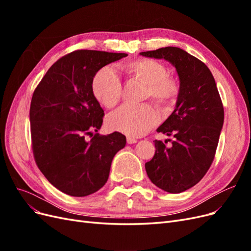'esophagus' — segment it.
Returning a JSON list of instances; mask_svg holds the SVG:
<instances>
[{"label": "esophagus", "mask_w": 251, "mask_h": 251, "mask_svg": "<svg viewBox=\"0 0 251 251\" xmlns=\"http://www.w3.org/2000/svg\"><path fill=\"white\" fill-rule=\"evenodd\" d=\"M126 141H127L128 144H133V143L137 142V139H135V138H133V137H127V138H126Z\"/></svg>", "instance_id": "1"}]
</instances>
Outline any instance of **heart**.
<instances>
[{
  "instance_id": "1",
  "label": "heart",
  "mask_w": 251,
  "mask_h": 251,
  "mask_svg": "<svg viewBox=\"0 0 251 251\" xmlns=\"http://www.w3.org/2000/svg\"><path fill=\"white\" fill-rule=\"evenodd\" d=\"M124 70L132 77L148 85V96L157 104L169 107L176 100L179 85L169 76V70L163 64L154 59H136L124 66ZM121 79L116 71L104 67L92 80V92L96 100L107 108L115 105L121 96ZM159 120L158 112L150 104L141 107L125 104L108 116L107 126L112 131L127 136H142L155 126Z\"/></svg>"
}]
</instances>
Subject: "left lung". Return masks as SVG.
Here are the masks:
<instances>
[{
    "label": "left lung",
    "mask_w": 251,
    "mask_h": 251,
    "mask_svg": "<svg viewBox=\"0 0 251 251\" xmlns=\"http://www.w3.org/2000/svg\"><path fill=\"white\" fill-rule=\"evenodd\" d=\"M140 55L166 60L179 76L176 108L157 128L175 140L170 148L155 140V155L146 163L156 186L179 194L198 183L214 160L224 123L221 97L207 66L183 49L165 47Z\"/></svg>",
    "instance_id": "1"
}]
</instances>
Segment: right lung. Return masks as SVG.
I'll use <instances>...</instances> for the list:
<instances>
[{"mask_svg":"<svg viewBox=\"0 0 251 251\" xmlns=\"http://www.w3.org/2000/svg\"><path fill=\"white\" fill-rule=\"evenodd\" d=\"M126 53L77 50L53 64L34 90L30 127L35 162L50 183L73 197H86L108 181L111 163L126 147V136L93 134L103 110L92 92L102 67ZM93 137L87 141L85 136Z\"/></svg>","mask_w":251,"mask_h":251,"instance_id":"right-lung-1","label":"right lung"}]
</instances>
